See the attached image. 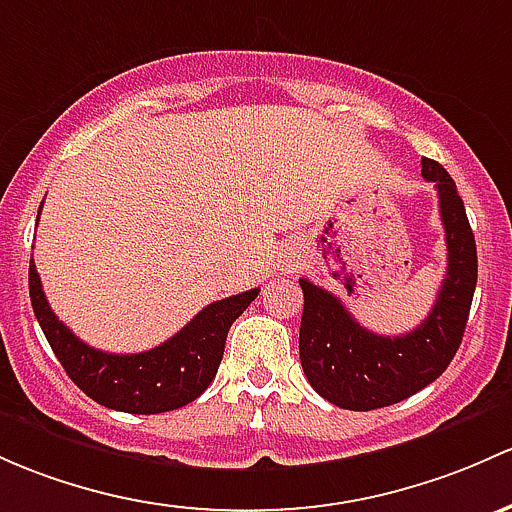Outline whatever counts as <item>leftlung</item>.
<instances>
[{
  "instance_id": "1",
  "label": "left lung",
  "mask_w": 512,
  "mask_h": 512,
  "mask_svg": "<svg viewBox=\"0 0 512 512\" xmlns=\"http://www.w3.org/2000/svg\"><path fill=\"white\" fill-rule=\"evenodd\" d=\"M422 176L437 186L449 265L432 311L414 331L402 336L368 331L341 299L299 279L304 292L301 368L311 387L343 410L368 412L407 400L444 373L464 338L478 279L476 240L464 201L444 166L424 157Z\"/></svg>"
}]
</instances>
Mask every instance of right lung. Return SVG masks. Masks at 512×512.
Returning <instances> with one entry per match:
<instances>
[{"label":"right lung","instance_id":"add662e5","mask_svg":"<svg viewBox=\"0 0 512 512\" xmlns=\"http://www.w3.org/2000/svg\"><path fill=\"white\" fill-rule=\"evenodd\" d=\"M29 294L48 346L90 400L117 412L159 414L188 405L213 383L230 326L260 289L213 301L169 341L152 351L127 355L90 348L58 321L41 289L34 260L29 265Z\"/></svg>","mask_w":512,"mask_h":512}]
</instances>
